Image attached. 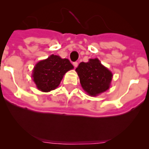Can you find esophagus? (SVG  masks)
<instances>
[{
	"mask_svg": "<svg viewBox=\"0 0 149 149\" xmlns=\"http://www.w3.org/2000/svg\"><path fill=\"white\" fill-rule=\"evenodd\" d=\"M73 64V66H74L75 68L77 67L78 65H79V63H78V62H74Z\"/></svg>",
	"mask_w": 149,
	"mask_h": 149,
	"instance_id": "esophagus-1",
	"label": "esophagus"
}]
</instances>
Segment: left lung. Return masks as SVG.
Here are the masks:
<instances>
[{"instance_id":"left-lung-1","label":"left lung","mask_w":149,"mask_h":149,"mask_svg":"<svg viewBox=\"0 0 149 149\" xmlns=\"http://www.w3.org/2000/svg\"><path fill=\"white\" fill-rule=\"evenodd\" d=\"M76 71L82 88L88 95L96 97L109 89L112 73L97 58L89 59L87 63L81 62Z\"/></svg>"}]
</instances>
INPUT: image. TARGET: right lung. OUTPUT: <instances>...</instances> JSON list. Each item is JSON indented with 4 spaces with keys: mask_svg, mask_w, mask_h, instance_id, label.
<instances>
[{
    "mask_svg": "<svg viewBox=\"0 0 149 149\" xmlns=\"http://www.w3.org/2000/svg\"><path fill=\"white\" fill-rule=\"evenodd\" d=\"M73 68L68 59L51 55L37 63L32 73L33 81L39 90L48 92L59 86L66 72Z\"/></svg>",
    "mask_w": 149,
    "mask_h": 149,
    "instance_id": "add662e5",
    "label": "right lung"
}]
</instances>
